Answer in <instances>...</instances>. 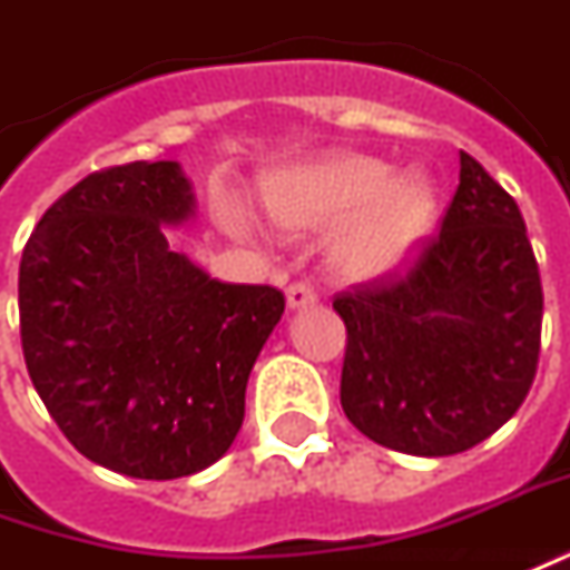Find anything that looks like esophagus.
Instances as JSON below:
<instances>
[{
	"mask_svg": "<svg viewBox=\"0 0 570 570\" xmlns=\"http://www.w3.org/2000/svg\"><path fill=\"white\" fill-rule=\"evenodd\" d=\"M314 302H317V293H314L312 284H305V281H296V284L286 286V305H289L293 312L312 308Z\"/></svg>",
	"mask_w": 570,
	"mask_h": 570,
	"instance_id": "esophagus-1",
	"label": "esophagus"
}]
</instances>
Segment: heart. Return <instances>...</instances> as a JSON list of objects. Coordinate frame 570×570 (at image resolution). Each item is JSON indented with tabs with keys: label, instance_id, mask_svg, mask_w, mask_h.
Instances as JSON below:
<instances>
[{
	"label": "heart",
	"instance_id": "b5f03b06",
	"mask_svg": "<svg viewBox=\"0 0 570 570\" xmlns=\"http://www.w3.org/2000/svg\"><path fill=\"white\" fill-rule=\"evenodd\" d=\"M262 203L293 234L340 225L326 244V262L352 284H380L407 272L441 222V188L423 169L395 173L392 163L354 150H326L289 163L258 181ZM222 225L234 234L256 230L237 200L218 203Z\"/></svg>",
	"mask_w": 570,
	"mask_h": 570
}]
</instances>
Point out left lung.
<instances>
[{
	"label": "left lung",
	"mask_w": 570,
	"mask_h": 570,
	"mask_svg": "<svg viewBox=\"0 0 570 570\" xmlns=\"http://www.w3.org/2000/svg\"><path fill=\"white\" fill-rule=\"evenodd\" d=\"M348 330L342 410L413 456L475 448L512 420L537 373L543 289L519 203L460 154L438 240L401 281L333 302Z\"/></svg>",
	"instance_id": "obj_1"
}]
</instances>
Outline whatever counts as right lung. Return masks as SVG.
Segmentation results:
<instances>
[{
  "instance_id": "obj_1",
  "label": "right lung",
  "mask_w": 570,
  "mask_h": 570,
  "mask_svg": "<svg viewBox=\"0 0 570 570\" xmlns=\"http://www.w3.org/2000/svg\"><path fill=\"white\" fill-rule=\"evenodd\" d=\"M194 209L175 160L114 166L67 190L21 258L36 392L82 456L129 479H181L228 453L284 314L281 289L225 284L175 253L166 228Z\"/></svg>"
}]
</instances>
